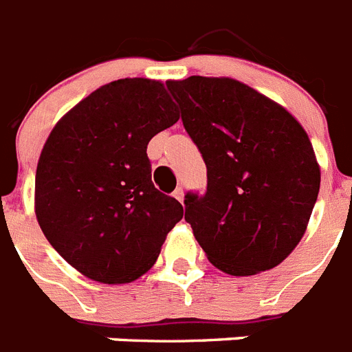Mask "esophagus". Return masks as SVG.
<instances>
[{"label": "esophagus", "mask_w": 352, "mask_h": 352, "mask_svg": "<svg viewBox=\"0 0 352 352\" xmlns=\"http://www.w3.org/2000/svg\"><path fill=\"white\" fill-rule=\"evenodd\" d=\"M173 196L176 197V199H178L179 203H183V197H185V192H183V188H182V187H178V188H176V190H174Z\"/></svg>", "instance_id": "esophagus-1"}]
</instances>
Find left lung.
<instances>
[{
    "instance_id": "left-lung-1",
    "label": "left lung",
    "mask_w": 352,
    "mask_h": 352,
    "mask_svg": "<svg viewBox=\"0 0 352 352\" xmlns=\"http://www.w3.org/2000/svg\"><path fill=\"white\" fill-rule=\"evenodd\" d=\"M207 164V194L185 219L207 259L234 277L275 268L306 234L320 190L309 136L286 107L230 77L169 80Z\"/></svg>"
}]
</instances>
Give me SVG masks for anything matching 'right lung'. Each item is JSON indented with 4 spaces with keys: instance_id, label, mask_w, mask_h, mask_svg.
<instances>
[{
    "instance_id": "add662e5",
    "label": "right lung",
    "mask_w": 352,
    "mask_h": 352,
    "mask_svg": "<svg viewBox=\"0 0 352 352\" xmlns=\"http://www.w3.org/2000/svg\"><path fill=\"white\" fill-rule=\"evenodd\" d=\"M179 120L162 80L118 78L82 98L46 138L36 170V217L84 277L126 284L149 272L182 203L151 182L147 144Z\"/></svg>"
}]
</instances>
